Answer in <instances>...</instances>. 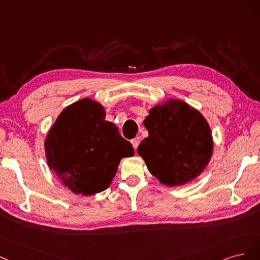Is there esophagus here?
I'll list each match as a JSON object with an SVG mask.
<instances>
[{
	"mask_svg": "<svg viewBox=\"0 0 260 260\" xmlns=\"http://www.w3.org/2000/svg\"><path fill=\"white\" fill-rule=\"evenodd\" d=\"M139 142H140V138L139 137H135L134 139H132V145H133L134 149H135V150L137 149Z\"/></svg>",
	"mask_w": 260,
	"mask_h": 260,
	"instance_id": "1",
	"label": "esophagus"
}]
</instances>
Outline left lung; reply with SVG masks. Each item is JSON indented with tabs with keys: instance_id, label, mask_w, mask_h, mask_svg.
<instances>
[{
	"instance_id": "1",
	"label": "left lung",
	"mask_w": 260,
	"mask_h": 260,
	"mask_svg": "<svg viewBox=\"0 0 260 260\" xmlns=\"http://www.w3.org/2000/svg\"><path fill=\"white\" fill-rule=\"evenodd\" d=\"M149 113L144 121L149 136L137 149L149 172L170 187L198 177L213 152L212 132L202 114L173 99Z\"/></svg>"
}]
</instances>
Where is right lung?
<instances>
[{
	"label": "right lung",
	"mask_w": 260,
	"mask_h": 260,
	"mask_svg": "<svg viewBox=\"0 0 260 260\" xmlns=\"http://www.w3.org/2000/svg\"><path fill=\"white\" fill-rule=\"evenodd\" d=\"M105 115L98 103L84 98L64 109L46 137L48 166L77 194L106 190L121 158L134 155L131 142Z\"/></svg>",
	"instance_id": "right-lung-1"
}]
</instances>
